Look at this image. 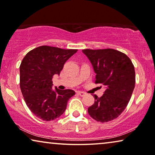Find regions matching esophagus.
<instances>
[{
	"label": "esophagus",
	"mask_w": 155,
	"mask_h": 155,
	"mask_svg": "<svg viewBox=\"0 0 155 155\" xmlns=\"http://www.w3.org/2000/svg\"><path fill=\"white\" fill-rule=\"evenodd\" d=\"M78 94L80 95V96H81V97H84V95L86 94V93L85 92H82V91H78Z\"/></svg>",
	"instance_id": "obj_1"
}]
</instances>
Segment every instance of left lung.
Returning <instances> with one entry per match:
<instances>
[{"instance_id":"obj_1","label":"left lung","mask_w":155,"mask_h":155,"mask_svg":"<svg viewBox=\"0 0 155 155\" xmlns=\"http://www.w3.org/2000/svg\"><path fill=\"white\" fill-rule=\"evenodd\" d=\"M82 53L92 63L95 83L106 89L101 97L93 95L94 103L88 108L89 115L101 123L115 119L126 109L135 88L134 65L126 54L112 48L84 49Z\"/></svg>"}]
</instances>
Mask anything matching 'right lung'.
<instances>
[{"label": "right lung", "instance_id": "1", "mask_svg": "<svg viewBox=\"0 0 155 155\" xmlns=\"http://www.w3.org/2000/svg\"><path fill=\"white\" fill-rule=\"evenodd\" d=\"M77 49L41 46L24 57L20 66V85L26 104L40 119L49 121L64 113L68 101L75 95L72 90H53L52 78L60 75L68 59Z\"/></svg>", "mask_w": 155, "mask_h": 155}]
</instances>
